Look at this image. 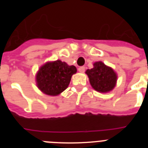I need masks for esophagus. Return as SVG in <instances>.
Returning <instances> with one entry per match:
<instances>
[{
	"label": "esophagus",
	"mask_w": 148,
	"mask_h": 148,
	"mask_svg": "<svg viewBox=\"0 0 148 148\" xmlns=\"http://www.w3.org/2000/svg\"><path fill=\"white\" fill-rule=\"evenodd\" d=\"M78 71L80 72V73H84L85 71V67L84 66H80V67L78 68Z\"/></svg>",
	"instance_id": "1"
}]
</instances>
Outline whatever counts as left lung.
<instances>
[{
    "mask_svg": "<svg viewBox=\"0 0 148 148\" xmlns=\"http://www.w3.org/2000/svg\"><path fill=\"white\" fill-rule=\"evenodd\" d=\"M93 66L92 69L86 71L92 88L101 92L113 90L117 80V75L113 69L107 66L101 61L95 62Z\"/></svg>",
    "mask_w": 148,
    "mask_h": 148,
    "instance_id": "obj_1",
    "label": "left lung"
}]
</instances>
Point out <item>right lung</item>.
Masks as SVG:
<instances>
[{"instance_id":"right-lung-1","label":"right lung","mask_w":148,"mask_h":148,"mask_svg":"<svg viewBox=\"0 0 148 148\" xmlns=\"http://www.w3.org/2000/svg\"><path fill=\"white\" fill-rule=\"evenodd\" d=\"M76 72L75 66H69L60 60L47 63L36 75L38 87L47 95H58L66 90L72 75Z\"/></svg>"}]
</instances>
